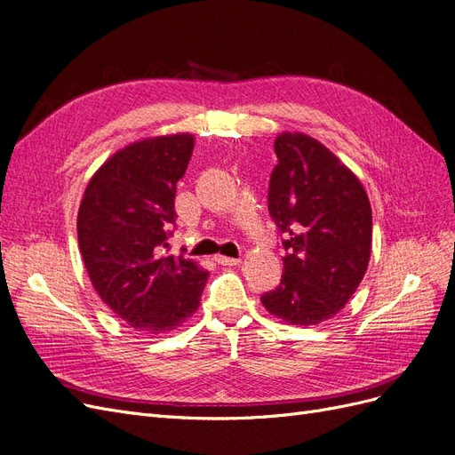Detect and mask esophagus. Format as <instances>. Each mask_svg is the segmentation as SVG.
I'll list each match as a JSON object with an SVG mask.
<instances>
[{"label":"esophagus","mask_w":455,"mask_h":455,"mask_svg":"<svg viewBox=\"0 0 455 455\" xmlns=\"http://www.w3.org/2000/svg\"><path fill=\"white\" fill-rule=\"evenodd\" d=\"M214 259L220 266H239L241 264L239 258H229V256H216Z\"/></svg>","instance_id":"1"}]
</instances>
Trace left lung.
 I'll return each instance as SVG.
<instances>
[{
  "label": "left lung",
  "instance_id": "8db88e82",
  "mask_svg": "<svg viewBox=\"0 0 455 455\" xmlns=\"http://www.w3.org/2000/svg\"><path fill=\"white\" fill-rule=\"evenodd\" d=\"M275 154L267 209L286 254L281 283L261 304L291 324H319L343 309L364 277L370 201L359 178L307 134H279Z\"/></svg>",
  "mask_w": 455,
  "mask_h": 455
}]
</instances>
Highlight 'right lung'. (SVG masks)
Masks as SVG:
<instances>
[{"label": "right lung", "mask_w": 455, "mask_h": 455, "mask_svg": "<svg viewBox=\"0 0 455 455\" xmlns=\"http://www.w3.org/2000/svg\"><path fill=\"white\" fill-rule=\"evenodd\" d=\"M194 134L156 136L119 149L94 172L77 212V241L104 304L139 332L164 334L199 307L209 273L169 256L176 184Z\"/></svg>", "instance_id": "right-lung-1"}]
</instances>
